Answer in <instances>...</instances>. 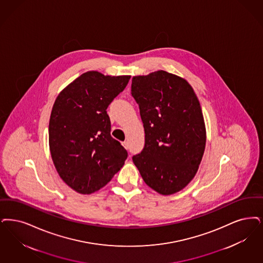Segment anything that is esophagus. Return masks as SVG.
Returning <instances> with one entry per match:
<instances>
[{
  "mask_svg": "<svg viewBox=\"0 0 263 263\" xmlns=\"http://www.w3.org/2000/svg\"><path fill=\"white\" fill-rule=\"evenodd\" d=\"M122 146L125 147L126 149H128V148H129V144H128V142H127V141H124V142H122Z\"/></svg>",
  "mask_w": 263,
  "mask_h": 263,
  "instance_id": "esophagus-1",
  "label": "esophagus"
}]
</instances>
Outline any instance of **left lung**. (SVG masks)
Segmentation results:
<instances>
[{"label": "left lung", "mask_w": 263, "mask_h": 263, "mask_svg": "<svg viewBox=\"0 0 263 263\" xmlns=\"http://www.w3.org/2000/svg\"><path fill=\"white\" fill-rule=\"evenodd\" d=\"M131 94L145 129V147L133 161L148 187L177 193L195 177L205 148L200 102L185 79L163 70L134 76Z\"/></svg>", "instance_id": "1"}]
</instances>
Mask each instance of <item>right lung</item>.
I'll return each mask as SVG.
<instances>
[{
  "mask_svg": "<svg viewBox=\"0 0 263 263\" xmlns=\"http://www.w3.org/2000/svg\"><path fill=\"white\" fill-rule=\"evenodd\" d=\"M130 76L88 71L58 96L49 123V145L61 178L80 194L105 186L124 165L128 153L110 136L106 108Z\"/></svg>",
  "mask_w": 263,
  "mask_h": 263,
  "instance_id": "add662e5",
  "label": "right lung"
}]
</instances>
